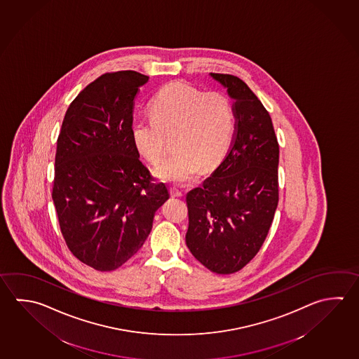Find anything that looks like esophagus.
I'll use <instances>...</instances> for the list:
<instances>
[{
	"mask_svg": "<svg viewBox=\"0 0 359 359\" xmlns=\"http://www.w3.org/2000/svg\"><path fill=\"white\" fill-rule=\"evenodd\" d=\"M170 192L172 197H182L183 196L182 191H180L176 187H170Z\"/></svg>",
	"mask_w": 359,
	"mask_h": 359,
	"instance_id": "obj_1",
	"label": "esophagus"
}]
</instances>
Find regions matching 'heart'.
Wrapping results in <instances>:
<instances>
[{
    "label": "heart",
    "mask_w": 359,
    "mask_h": 359,
    "mask_svg": "<svg viewBox=\"0 0 359 359\" xmlns=\"http://www.w3.org/2000/svg\"><path fill=\"white\" fill-rule=\"evenodd\" d=\"M151 118L131 125L134 147L150 163H158L173 137L175 154L154 168L164 182L187 184L203 167L217 163L234 135L231 101L220 92L197 90L184 82H170L150 102Z\"/></svg>",
    "instance_id": "1"
}]
</instances>
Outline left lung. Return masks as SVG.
<instances>
[{"label":"left lung","mask_w":359,"mask_h":359,"mask_svg":"<svg viewBox=\"0 0 359 359\" xmlns=\"http://www.w3.org/2000/svg\"><path fill=\"white\" fill-rule=\"evenodd\" d=\"M234 100L235 135L226 156L187 196L186 244L197 261L230 274L255 258L278 205L280 147L272 118L241 79L210 73Z\"/></svg>","instance_id":"left-lung-1"}]
</instances>
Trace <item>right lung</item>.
Wrapping results in <instances>:
<instances>
[{
  "mask_svg": "<svg viewBox=\"0 0 359 359\" xmlns=\"http://www.w3.org/2000/svg\"><path fill=\"white\" fill-rule=\"evenodd\" d=\"M148 81L134 71L102 74L73 100L59 133L53 203L68 248L96 271L137 253L170 198L131 139L134 98Z\"/></svg>",
  "mask_w": 359,
  "mask_h": 359,
  "instance_id": "1",
  "label": "right lung"
}]
</instances>
